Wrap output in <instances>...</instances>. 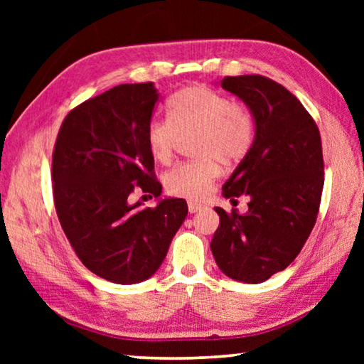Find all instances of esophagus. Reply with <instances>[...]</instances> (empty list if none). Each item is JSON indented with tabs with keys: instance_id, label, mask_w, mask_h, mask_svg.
<instances>
[{
	"instance_id": "1",
	"label": "esophagus",
	"mask_w": 364,
	"mask_h": 364,
	"mask_svg": "<svg viewBox=\"0 0 364 364\" xmlns=\"http://www.w3.org/2000/svg\"><path fill=\"white\" fill-rule=\"evenodd\" d=\"M188 208H189V213H196L202 210V205L197 204V202H188Z\"/></svg>"
}]
</instances>
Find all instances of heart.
I'll return each instance as SVG.
<instances>
[{
  "label": "heart",
  "instance_id": "1",
  "mask_svg": "<svg viewBox=\"0 0 364 364\" xmlns=\"http://www.w3.org/2000/svg\"><path fill=\"white\" fill-rule=\"evenodd\" d=\"M168 119H154L147 125L151 157L160 165H168L180 139L193 134V151L199 157L164 175L165 189L175 197L204 199L220 175L218 162L232 167L247 156L254 143V122L249 110L202 85L188 86L171 96Z\"/></svg>",
  "mask_w": 364,
  "mask_h": 364
}]
</instances>
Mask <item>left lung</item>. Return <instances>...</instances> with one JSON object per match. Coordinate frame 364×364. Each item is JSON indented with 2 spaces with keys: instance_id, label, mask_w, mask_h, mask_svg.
<instances>
[{
  "instance_id": "left-lung-1",
  "label": "left lung",
  "mask_w": 364,
  "mask_h": 364,
  "mask_svg": "<svg viewBox=\"0 0 364 364\" xmlns=\"http://www.w3.org/2000/svg\"><path fill=\"white\" fill-rule=\"evenodd\" d=\"M220 85L247 106L255 134L223 186L231 202L247 196L249 210L215 207L220 226L210 249L228 278L260 284L294 262L316 223L324 184L321 136L301 102L273 80L241 75Z\"/></svg>"
}]
</instances>
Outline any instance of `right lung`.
<instances>
[{"label": "right lung", "instance_id": "1", "mask_svg": "<svg viewBox=\"0 0 364 364\" xmlns=\"http://www.w3.org/2000/svg\"><path fill=\"white\" fill-rule=\"evenodd\" d=\"M157 101L152 82L115 86L73 109L54 147L60 226L85 267L115 284L156 274L188 215L186 200L160 197L154 178L146 130ZM134 183L158 197L156 208L131 204Z\"/></svg>", "mask_w": 364, "mask_h": 364}]
</instances>
